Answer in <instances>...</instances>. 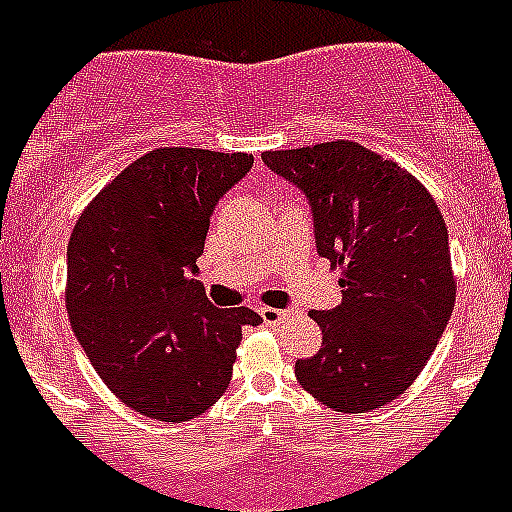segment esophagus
<instances>
[{
	"label": "esophagus",
	"instance_id": "1",
	"mask_svg": "<svg viewBox=\"0 0 512 512\" xmlns=\"http://www.w3.org/2000/svg\"><path fill=\"white\" fill-rule=\"evenodd\" d=\"M259 315H261V320H264L266 325H279V323H284V320L292 318V312L277 310V307H261Z\"/></svg>",
	"mask_w": 512,
	"mask_h": 512
}]
</instances>
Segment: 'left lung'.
<instances>
[{"instance_id": "8db88e82", "label": "left lung", "mask_w": 512, "mask_h": 512, "mask_svg": "<svg viewBox=\"0 0 512 512\" xmlns=\"http://www.w3.org/2000/svg\"><path fill=\"white\" fill-rule=\"evenodd\" d=\"M261 161L305 194L318 256L341 269V305L310 312L323 346L297 359V382L338 413L382 408L413 384L454 310L441 210L413 174L348 140Z\"/></svg>"}]
</instances>
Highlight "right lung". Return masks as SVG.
<instances>
[{
	"instance_id": "1",
	"label": "right lung",
	"mask_w": 512,
	"mask_h": 512,
	"mask_svg": "<svg viewBox=\"0 0 512 512\" xmlns=\"http://www.w3.org/2000/svg\"><path fill=\"white\" fill-rule=\"evenodd\" d=\"M248 153L156 148L89 202L69 241L71 328L104 384L148 418L182 423L223 395L248 307L217 310L197 259Z\"/></svg>"
}]
</instances>
